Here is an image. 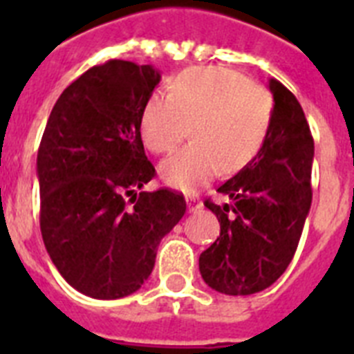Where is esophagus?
Wrapping results in <instances>:
<instances>
[{
	"label": "esophagus",
	"mask_w": 354,
	"mask_h": 354,
	"mask_svg": "<svg viewBox=\"0 0 354 354\" xmlns=\"http://www.w3.org/2000/svg\"><path fill=\"white\" fill-rule=\"evenodd\" d=\"M186 202H187V209H189V212L198 211V209L202 207V202H200L198 195H189L186 198Z\"/></svg>",
	"instance_id": "esophagus-1"
}]
</instances>
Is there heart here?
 I'll return each instance as SVG.
<instances>
[{
	"mask_svg": "<svg viewBox=\"0 0 354 354\" xmlns=\"http://www.w3.org/2000/svg\"><path fill=\"white\" fill-rule=\"evenodd\" d=\"M273 120V97L262 84L227 67L186 68L168 95L154 93L142 111L143 143L171 152L192 131L193 142L161 162L162 180L192 192L218 171L245 168L264 147Z\"/></svg>",
	"mask_w": 354,
	"mask_h": 354,
	"instance_id": "1",
	"label": "heart"
}]
</instances>
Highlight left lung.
<instances>
[{"label":"left lung","instance_id":"left-lung-1","mask_svg":"<svg viewBox=\"0 0 354 354\" xmlns=\"http://www.w3.org/2000/svg\"><path fill=\"white\" fill-rule=\"evenodd\" d=\"M270 90L273 120L264 147L218 187L232 202H204L220 221V237L200 255V274L211 289L230 296L261 292L282 277L312 204L310 127L290 90L277 80Z\"/></svg>","mask_w":354,"mask_h":354}]
</instances>
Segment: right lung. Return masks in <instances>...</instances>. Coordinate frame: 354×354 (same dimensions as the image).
<instances>
[{
  "instance_id": "1",
  "label": "right lung",
  "mask_w": 354,
  "mask_h": 354,
  "mask_svg": "<svg viewBox=\"0 0 354 354\" xmlns=\"http://www.w3.org/2000/svg\"><path fill=\"white\" fill-rule=\"evenodd\" d=\"M159 80L152 65H95L64 90L44 129L40 232L65 282L90 298L136 292L161 239L186 212L179 192L136 193L156 175L140 122Z\"/></svg>"
}]
</instances>
